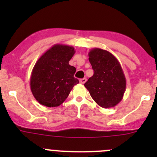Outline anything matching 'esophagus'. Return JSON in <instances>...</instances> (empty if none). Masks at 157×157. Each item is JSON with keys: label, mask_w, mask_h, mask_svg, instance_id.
Masks as SVG:
<instances>
[{"label": "esophagus", "mask_w": 157, "mask_h": 157, "mask_svg": "<svg viewBox=\"0 0 157 157\" xmlns=\"http://www.w3.org/2000/svg\"><path fill=\"white\" fill-rule=\"evenodd\" d=\"M86 81V78H83V79H80V83H82V84H84Z\"/></svg>", "instance_id": "esophagus-1"}]
</instances>
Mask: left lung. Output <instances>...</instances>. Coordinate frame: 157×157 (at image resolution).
I'll list each match as a JSON object with an SVG mask.
<instances>
[{"label": "left lung", "instance_id": "8db88e82", "mask_svg": "<svg viewBox=\"0 0 157 157\" xmlns=\"http://www.w3.org/2000/svg\"><path fill=\"white\" fill-rule=\"evenodd\" d=\"M93 75L84 86L93 100L102 108H111L123 99L126 79L119 61L106 50L95 48L89 52Z\"/></svg>", "mask_w": 157, "mask_h": 157}]
</instances>
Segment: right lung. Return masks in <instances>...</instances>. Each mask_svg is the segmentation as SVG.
Returning <instances> with one entry per match:
<instances>
[{
  "instance_id": "obj_1",
  "label": "right lung",
  "mask_w": 157,
  "mask_h": 157,
  "mask_svg": "<svg viewBox=\"0 0 157 157\" xmlns=\"http://www.w3.org/2000/svg\"><path fill=\"white\" fill-rule=\"evenodd\" d=\"M74 48L56 44L39 58L30 77L35 99L42 105L56 107L64 102L79 80L74 77L76 68L69 64Z\"/></svg>"
}]
</instances>
